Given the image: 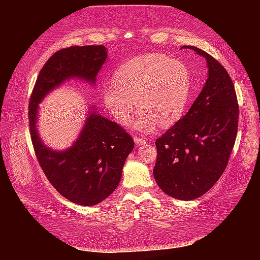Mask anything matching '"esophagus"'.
<instances>
[{"label": "esophagus", "mask_w": 260, "mask_h": 260, "mask_svg": "<svg viewBox=\"0 0 260 260\" xmlns=\"http://www.w3.org/2000/svg\"><path fill=\"white\" fill-rule=\"evenodd\" d=\"M135 142L137 145H143L147 143V140L143 138H135Z\"/></svg>", "instance_id": "obj_1"}]
</instances>
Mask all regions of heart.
Wrapping results in <instances>:
<instances>
[{
  "instance_id": "1",
  "label": "heart",
  "mask_w": 260,
  "mask_h": 260,
  "mask_svg": "<svg viewBox=\"0 0 260 260\" xmlns=\"http://www.w3.org/2000/svg\"><path fill=\"white\" fill-rule=\"evenodd\" d=\"M115 82L102 85L107 111L120 124H128L137 105L135 128L148 133L175 124L183 115L191 93L190 74L178 59L161 54L133 57L116 69Z\"/></svg>"
}]
</instances>
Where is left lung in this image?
I'll use <instances>...</instances> for the list:
<instances>
[{
	"label": "left lung",
	"instance_id": "1",
	"mask_svg": "<svg viewBox=\"0 0 260 260\" xmlns=\"http://www.w3.org/2000/svg\"><path fill=\"white\" fill-rule=\"evenodd\" d=\"M206 60L208 78L188 112L156 140L157 184L180 201L200 198L221 177L238 132L239 104L229 74L201 49L183 45Z\"/></svg>",
	"mask_w": 260,
	"mask_h": 260
}]
</instances>
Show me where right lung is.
Masks as SVG:
<instances>
[{"label": "right lung", "mask_w": 260, "mask_h": 260, "mask_svg": "<svg viewBox=\"0 0 260 260\" xmlns=\"http://www.w3.org/2000/svg\"><path fill=\"white\" fill-rule=\"evenodd\" d=\"M106 58L104 45L72 46L56 52L39 74L29 104L31 140L42 170L60 195L82 206L96 205L116 190L135 142L119 124L92 105L73 145L62 151L51 148L39 133V104L73 79L95 85Z\"/></svg>", "instance_id": "obj_1"}]
</instances>
